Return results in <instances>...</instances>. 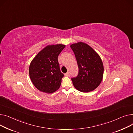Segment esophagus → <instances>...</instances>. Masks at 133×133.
Wrapping results in <instances>:
<instances>
[{"instance_id":"34e87169","label":"esophagus","mask_w":133,"mask_h":133,"mask_svg":"<svg viewBox=\"0 0 133 133\" xmlns=\"http://www.w3.org/2000/svg\"><path fill=\"white\" fill-rule=\"evenodd\" d=\"M65 75L66 76H70V73L69 72H66L65 74Z\"/></svg>"}]
</instances>
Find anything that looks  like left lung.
Returning a JSON list of instances; mask_svg holds the SVG:
<instances>
[{
  "label": "left lung",
  "mask_w": 133,
  "mask_h": 133,
  "mask_svg": "<svg viewBox=\"0 0 133 133\" xmlns=\"http://www.w3.org/2000/svg\"><path fill=\"white\" fill-rule=\"evenodd\" d=\"M79 68L78 76L72 78L75 89L82 92L95 90L103 78L104 65L98 54L88 44L79 42L71 44Z\"/></svg>",
  "instance_id": "8db88e82"
}]
</instances>
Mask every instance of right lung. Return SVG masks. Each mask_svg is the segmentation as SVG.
I'll return each instance as SVG.
<instances>
[{
  "label": "right lung",
  "instance_id": "1",
  "mask_svg": "<svg viewBox=\"0 0 133 133\" xmlns=\"http://www.w3.org/2000/svg\"><path fill=\"white\" fill-rule=\"evenodd\" d=\"M65 46L62 44L48 45L31 61L29 77L39 91L52 93L59 88L64 75L60 71L58 56Z\"/></svg>",
  "mask_w": 133,
  "mask_h": 133
}]
</instances>
